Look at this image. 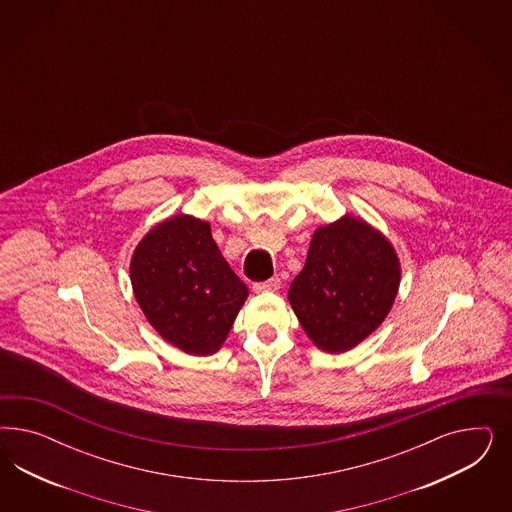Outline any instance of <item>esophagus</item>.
I'll return each instance as SVG.
<instances>
[{"label":"esophagus","mask_w":512,"mask_h":512,"mask_svg":"<svg viewBox=\"0 0 512 512\" xmlns=\"http://www.w3.org/2000/svg\"><path fill=\"white\" fill-rule=\"evenodd\" d=\"M279 287H281V279H279L278 276H272V278L266 279V281L255 283V285H253V291H255V293H276Z\"/></svg>","instance_id":"esophagus-1"}]
</instances>
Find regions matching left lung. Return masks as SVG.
Returning <instances> with one entry per match:
<instances>
[{"label": "left lung", "mask_w": 512, "mask_h": 512, "mask_svg": "<svg viewBox=\"0 0 512 512\" xmlns=\"http://www.w3.org/2000/svg\"><path fill=\"white\" fill-rule=\"evenodd\" d=\"M400 287V261L387 238L345 216L319 227L289 302L319 349L343 353L385 321Z\"/></svg>", "instance_id": "1"}]
</instances>
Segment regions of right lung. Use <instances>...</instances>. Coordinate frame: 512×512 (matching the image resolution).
Instances as JSON below:
<instances>
[{"label":"right lung","instance_id":"add662e5","mask_svg":"<svg viewBox=\"0 0 512 512\" xmlns=\"http://www.w3.org/2000/svg\"><path fill=\"white\" fill-rule=\"evenodd\" d=\"M131 285L161 338L195 357L216 353L248 298V287L217 248L210 223L184 214L140 240L131 259Z\"/></svg>","mask_w":512,"mask_h":512}]
</instances>
